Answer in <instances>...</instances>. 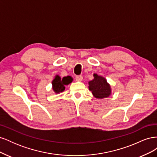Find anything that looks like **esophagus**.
Returning a JSON list of instances; mask_svg holds the SVG:
<instances>
[{
  "mask_svg": "<svg viewBox=\"0 0 157 157\" xmlns=\"http://www.w3.org/2000/svg\"><path fill=\"white\" fill-rule=\"evenodd\" d=\"M75 79L77 81H82L83 79V77L82 75H77V76H76Z\"/></svg>",
  "mask_w": 157,
  "mask_h": 157,
  "instance_id": "1",
  "label": "esophagus"
}]
</instances>
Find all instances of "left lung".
Masks as SVG:
<instances>
[{"mask_svg": "<svg viewBox=\"0 0 157 157\" xmlns=\"http://www.w3.org/2000/svg\"><path fill=\"white\" fill-rule=\"evenodd\" d=\"M94 80L89 82V90L97 98H104L109 96L111 88L107 80L102 77L94 74Z\"/></svg>", "mask_w": 157, "mask_h": 157, "instance_id": "8db88e82", "label": "left lung"}]
</instances>
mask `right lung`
Segmentation results:
<instances>
[{
  "label": "right lung",
  "mask_w": 157,
  "mask_h": 157,
  "mask_svg": "<svg viewBox=\"0 0 157 157\" xmlns=\"http://www.w3.org/2000/svg\"><path fill=\"white\" fill-rule=\"evenodd\" d=\"M73 78L69 76L68 77H65L63 78H61L60 77L57 75L52 81V85H53V90L56 93H59L64 91L65 85L69 84L72 82Z\"/></svg>",
  "instance_id": "add662e5"
}]
</instances>
